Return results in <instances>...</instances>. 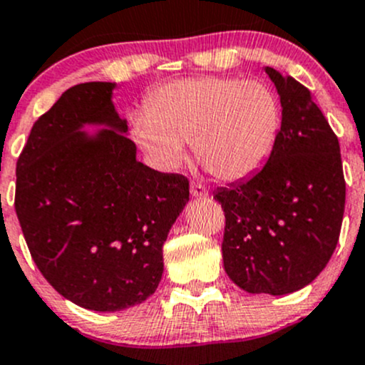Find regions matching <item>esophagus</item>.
I'll use <instances>...</instances> for the list:
<instances>
[{
    "instance_id": "esophagus-1",
    "label": "esophagus",
    "mask_w": 365,
    "mask_h": 365,
    "mask_svg": "<svg viewBox=\"0 0 365 365\" xmlns=\"http://www.w3.org/2000/svg\"><path fill=\"white\" fill-rule=\"evenodd\" d=\"M190 194L194 197H208V189L205 185H201V183L192 182L190 183Z\"/></svg>"
}]
</instances>
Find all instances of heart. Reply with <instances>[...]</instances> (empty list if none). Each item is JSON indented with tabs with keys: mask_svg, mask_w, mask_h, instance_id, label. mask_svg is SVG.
<instances>
[{
	"mask_svg": "<svg viewBox=\"0 0 365 365\" xmlns=\"http://www.w3.org/2000/svg\"><path fill=\"white\" fill-rule=\"evenodd\" d=\"M281 121L274 91L261 81L194 77L153 91L148 111L132 121V135L150 160L171 169L182 160L183 143L220 180H240L270 153Z\"/></svg>",
	"mask_w": 365,
	"mask_h": 365,
	"instance_id": "obj_1",
	"label": "heart"
}]
</instances>
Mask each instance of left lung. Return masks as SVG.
<instances>
[{"mask_svg": "<svg viewBox=\"0 0 365 365\" xmlns=\"http://www.w3.org/2000/svg\"><path fill=\"white\" fill-rule=\"evenodd\" d=\"M282 121L267 164L215 192L226 217L224 270L249 293L286 295L314 281L339 240L346 182L339 139L311 91L267 67Z\"/></svg>", "mask_w": 365, "mask_h": 365, "instance_id": "8db88e82", "label": "left lung"}]
</instances>
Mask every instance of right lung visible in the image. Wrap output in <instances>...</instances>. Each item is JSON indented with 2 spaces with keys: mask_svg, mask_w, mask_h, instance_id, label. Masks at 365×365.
<instances>
[{
  "mask_svg": "<svg viewBox=\"0 0 365 365\" xmlns=\"http://www.w3.org/2000/svg\"><path fill=\"white\" fill-rule=\"evenodd\" d=\"M113 83L68 88L33 125L17 159L16 213L33 261L61 297L121 311L153 295L162 245L189 180L135 160ZM83 124H106L88 136Z\"/></svg>",
  "mask_w": 365,
  "mask_h": 365,
  "instance_id": "right-lung-1",
  "label": "right lung"
}]
</instances>
